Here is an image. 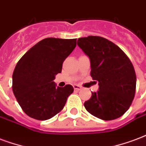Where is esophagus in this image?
Returning a JSON list of instances; mask_svg holds the SVG:
<instances>
[{
	"mask_svg": "<svg viewBox=\"0 0 146 146\" xmlns=\"http://www.w3.org/2000/svg\"><path fill=\"white\" fill-rule=\"evenodd\" d=\"M73 88H74L75 90H81V87L79 86V85H76V84L73 85Z\"/></svg>",
	"mask_w": 146,
	"mask_h": 146,
	"instance_id": "esophagus-1",
	"label": "esophagus"
}]
</instances>
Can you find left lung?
Masks as SVG:
<instances>
[{"label":"left lung","mask_w":146,"mask_h":146,"mask_svg":"<svg viewBox=\"0 0 146 146\" xmlns=\"http://www.w3.org/2000/svg\"><path fill=\"white\" fill-rule=\"evenodd\" d=\"M77 46L89 57L90 75L99 85L98 91L85 101L86 110L105 121L122 116L132 103L136 87L130 59L114 43L100 36L80 38Z\"/></svg>","instance_id":"1"}]
</instances>
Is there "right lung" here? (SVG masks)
<instances>
[{"label":"right lung","mask_w":146,"mask_h":146,"mask_svg":"<svg viewBox=\"0 0 146 146\" xmlns=\"http://www.w3.org/2000/svg\"><path fill=\"white\" fill-rule=\"evenodd\" d=\"M76 46V38H46L21 57L12 76L13 93L24 112L37 120H48L64 108L73 92L71 85L56 87L53 81L62 62Z\"/></svg>","instance_id":"obj_1"}]
</instances>
